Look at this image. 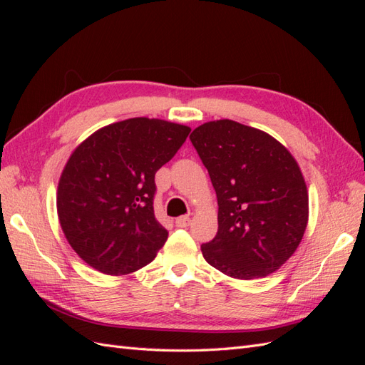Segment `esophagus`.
<instances>
[{
    "mask_svg": "<svg viewBox=\"0 0 365 365\" xmlns=\"http://www.w3.org/2000/svg\"><path fill=\"white\" fill-rule=\"evenodd\" d=\"M175 224H176V227H180V228L189 227V224H190V217H189V216H180L178 219L175 220Z\"/></svg>",
    "mask_w": 365,
    "mask_h": 365,
    "instance_id": "esophagus-1",
    "label": "esophagus"
}]
</instances>
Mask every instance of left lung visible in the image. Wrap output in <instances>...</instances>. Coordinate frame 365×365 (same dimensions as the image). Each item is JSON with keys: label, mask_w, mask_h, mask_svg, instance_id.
Listing matches in <instances>:
<instances>
[{"label": "left lung", "mask_w": 365, "mask_h": 365, "mask_svg": "<svg viewBox=\"0 0 365 365\" xmlns=\"http://www.w3.org/2000/svg\"><path fill=\"white\" fill-rule=\"evenodd\" d=\"M190 141L217 196V233L201 247L213 268L251 280L277 271L300 245L309 196L289 150L233 120L197 126Z\"/></svg>", "instance_id": "obj_1"}]
</instances>
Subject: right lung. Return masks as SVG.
Listing matches in <instances>:
<instances>
[{
    "label": "right lung",
    "mask_w": 365,
    "mask_h": 365,
    "mask_svg": "<svg viewBox=\"0 0 365 365\" xmlns=\"http://www.w3.org/2000/svg\"><path fill=\"white\" fill-rule=\"evenodd\" d=\"M192 129L135 117L108 125L74 149L58 185V216L79 257L108 275L130 274L168 240L153 213L155 173Z\"/></svg>",
    "instance_id": "right-lung-1"
}]
</instances>
